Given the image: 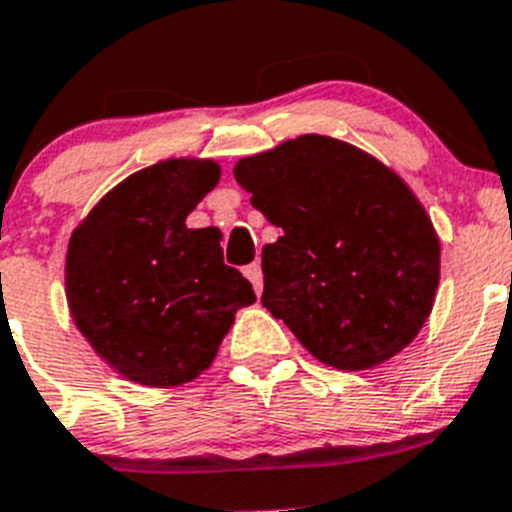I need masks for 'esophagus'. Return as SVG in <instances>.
<instances>
[{
    "instance_id": "esophagus-1",
    "label": "esophagus",
    "mask_w": 512,
    "mask_h": 512,
    "mask_svg": "<svg viewBox=\"0 0 512 512\" xmlns=\"http://www.w3.org/2000/svg\"><path fill=\"white\" fill-rule=\"evenodd\" d=\"M246 277L251 279L253 289H256V295H261V289H264V274H261V264L256 261V264H248L246 266Z\"/></svg>"
}]
</instances>
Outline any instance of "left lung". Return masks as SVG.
Here are the masks:
<instances>
[{
	"label": "left lung",
	"instance_id": "1",
	"mask_svg": "<svg viewBox=\"0 0 512 512\" xmlns=\"http://www.w3.org/2000/svg\"><path fill=\"white\" fill-rule=\"evenodd\" d=\"M233 174L282 228L261 251V305L315 359L361 372L418 336L436 300L441 246L395 171L351 143L300 135L241 158Z\"/></svg>",
	"mask_w": 512,
	"mask_h": 512
}]
</instances>
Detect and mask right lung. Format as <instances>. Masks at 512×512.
I'll return each instance as SVG.
<instances>
[{
    "mask_svg": "<svg viewBox=\"0 0 512 512\" xmlns=\"http://www.w3.org/2000/svg\"><path fill=\"white\" fill-rule=\"evenodd\" d=\"M217 179L215 161H158L104 194L71 233V318L130 382L179 387L200 377L235 312L256 302L251 282L225 266L220 230L187 228Z\"/></svg>",
    "mask_w": 512,
    "mask_h": 512,
    "instance_id": "add662e5",
    "label": "right lung"
}]
</instances>
